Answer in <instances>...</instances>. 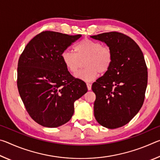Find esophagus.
<instances>
[{"label": "esophagus", "instance_id": "34e87169", "mask_svg": "<svg viewBox=\"0 0 160 160\" xmlns=\"http://www.w3.org/2000/svg\"><path fill=\"white\" fill-rule=\"evenodd\" d=\"M87 88H88V90H90L92 89V85L90 83H87Z\"/></svg>", "mask_w": 160, "mask_h": 160}]
</instances>
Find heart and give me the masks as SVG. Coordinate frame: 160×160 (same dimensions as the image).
Returning <instances> with one entry per match:
<instances>
[{
    "label": "heart",
    "mask_w": 160,
    "mask_h": 160,
    "mask_svg": "<svg viewBox=\"0 0 160 160\" xmlns=\"http://www.w3.org/2000/svg\"><path fill=\"white\" fill-rule=\"evenodd\" d=\"M75 54L70 51H64L61 58L67 70L75 73L84 61L85 68L75 75L84 81L95 79L98 73L104 74L110 68L112 63V51L107 46L90 39H84L78 42L74 47Z\"/></svg>",
    "instance_id": "b5f03b06"
}]
</instances>
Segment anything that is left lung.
<instances>
[{"label":"left lung","mask_w":160,"mask_h":160,"mask_svg":"<svg viewBox=\"0 0 160 160\" xmlns=\"http://www.w3.org/2000/svg\"><path fill=\"white\" fill-rule=\"evenodd\" d=\"M112 51L110 68L92 86L96 95L94 114L100 125L113 129L128 123L142 107L148 85V68L134 40L117 32L94 36Z\"/></svg>","instance_id":"1"}]
</instances>
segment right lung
Wrapping results in <instances>:
<instances>
[{"label":"right lung","instance_id":"obj_1","mask_svg":"<svg viewBox=\"0 0 160 160\" xmlns=\"http://www.w3.org/2000/svg\"><path fill=\"white\" fill-rule=\"evenodd\" d=\"M82 36L45 31L29 42L20 56L17 85L27 112L34 121L56 128L70 121L74 102L88 92L85 82L74 78L61 54Z\"/></svg>","mask_w":160,"mask_h":160}]
</instances>
